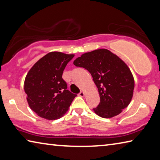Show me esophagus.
<instances>
[{
    "instance_id": "1",
    "label": "esophagus",
    "mask_w": 160,
    "mask_h": 160,
    "mask_svg": "<svg viewBox=\"0 0 160 160\" xmlns=\"http://www.w3.org/2000/svg\"><path fill=\"white\" fill-rule=\"evenodd\" d=\"M78 95H79L80 97H84V96H85V92H80L79 93V94H78Z\"/></svg>"
}]
</instances>
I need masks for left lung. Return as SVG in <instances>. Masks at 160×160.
Masks as SVG:
<instances>
[{
    "instance_id": "obj_1",
    "label": "left lung",
    "mask_w": 160,
    "mask_h": 160,
    "mask_svg": "<svg viewBox=\"0 0 160 160\" xmlns=\"http://www.w3.org/2000/svg\"><path fill=\"white\" fill-rule=\"evenodd\" d=\"M73 63L88 70L98 88L100 102L93 109L97 115L112 118L128 107L133 94L134 79L120 58L102 48L82 54Z\"/></svg>"
}]
</instances>
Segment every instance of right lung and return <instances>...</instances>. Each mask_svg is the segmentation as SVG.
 <instances>
[{
    "instance_id": "add662e5",
    "label": "right lung",
    "mask_w": 160,
    "mask_h": 160,
    "mask_svg": "<svg viewBox=\"0 0 160 160\" xmlns=\"http://www.w3.org/2000/svg\"><path fill=\"white\" fill-rule=\"evenodd\" d=\"M73 54L53 51L39 59L29 70L25 80V92L31 109L48 120L61 118L77 96L67 90L63 78L66 65Z\"/></svg>"
}]
</instances>
